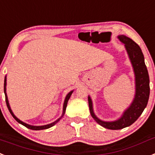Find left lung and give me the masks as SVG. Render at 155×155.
Masks as SVG:
<instances>
[{"mask_svg":"<svg viewBox=\"0 0 155 155\" xmlns=\"http://www.w3.org/2000/svg\"><path fill=\"white\" fill-rule=\"evenodd\" d=\"M117 38L120 40V41L125 44V49L129 55L134 71L136 93L133 101L124 111L120 118L114 121H104L98 118L94 114L92 102L90 96H88V99L90 114L94 120L101 126L113 130L121 129L128 127L137 121L147 105L150 96V79L147 69L144 63L142 50L136 42L125 35H119Z\"/></svg>","mask_w":155,"mask_h":155,"instance_id":"1","label":"left lung"}]
</instances>
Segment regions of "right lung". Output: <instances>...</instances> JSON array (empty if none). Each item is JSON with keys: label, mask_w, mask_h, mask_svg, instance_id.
<instances>
[{"label": "right lung", "mask_w": 155, "mask_h": 155, "mask_svg": "<svg viewBox=\"0 0 155 155\" xmlns=\"http://www.w3.org/2000/svg\"><path fill=\"white\" fill-rule=\"evenodd\" d=\"M6 84H7V82H6V77H5V84H4V91H5V101H6V104H7V107H8V109L9 112L11 113V114L12 115V117H14L15 120H16L17 121H18L19 124H21V125H24L25 127H26V128H28V129H32V130H41V129H48V128H51V127H52L53 125H55L56 123L58 122V121L60 120V119L62 118V117H63V115H64L65 114V111H66V108H67V102H68L69 99L71 98V94L73 93V92L74 91H71V92H69L68 94L67 95V96H66V98H65V100H64V104H63V114H62V116L60 117H59V119H57L56 121H55L54 122L51 123V124H48V125H41V126H34V125H28V124H26V123L23 122V121H20L19 119L17 118L15 116V114H13L12 110L11 107H10V105H9V103H8V96H7V93H6Z\"/></svg>", "instance_id": "add662e5"}]
</instances>
